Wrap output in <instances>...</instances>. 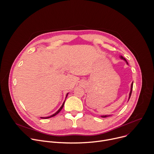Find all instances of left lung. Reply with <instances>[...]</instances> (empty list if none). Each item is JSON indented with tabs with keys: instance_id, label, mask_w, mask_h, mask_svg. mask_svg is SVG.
Segmentation results:
<instances>
[{
	"instance_id": "1",
	"label": "left lung",
	"mask_w": 154,
	"mask_h": 154,
	"mask_svg": "<svg viewBox=\"0 0 154 154\" xmlns=\"http://www.w3.org/2000/svg\"><path fill=\"white\" fill-rule=\"evenodd\" d=\"M121 58H122V57H121ZM124 60H125L126 61V60L125 59V58H124ZM132 89H133V82H132V83H131V90H130V94H129V98H128V99H130V96H131V92H132ZM107 116H102V118H105V117H106Z\"/></svg>"
}]
</instances>
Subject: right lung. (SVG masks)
<instances>
[{
    "label": "right lung",
    "mask_w": 154,
    "mask_h": 154,
    "mask_svg": "<svg viewBox=\"0 0 154 154\" xmlns=\"http://www.w3.org/2000/svg\"><path fill=\"white\" fill-rule=\"evenodd\" d=\"M68 96V94L66 95V96ZM64 102H63V105H62V106L60 107V108L58 109V110L55 113V114H54V115H52V116H49V117H46V118H43V119H48V118H51V117H53V116H55V115H57L61 110V109H62V108H63V106H64Z\"/></svg>",
    "instance_id": "1"
}]
</instances>
